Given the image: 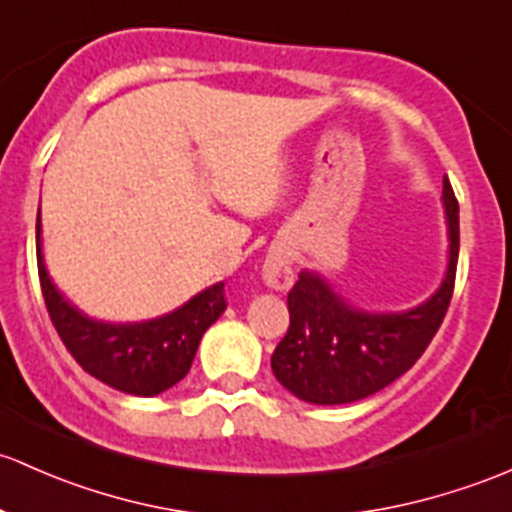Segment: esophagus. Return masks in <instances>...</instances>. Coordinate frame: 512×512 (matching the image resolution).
<instances>
[{
  "label": "esophagus",
  "mask_w": 512,
  "mask_h": 512,
  "mask_svg": "<svg viewBox=\"0 0 512 512\" xmlns=\"http://www.w3.org/2000/svg\"><path fill=\"white\" fill-rule=\"evenodd\" d=\"M262 279H265L267 287L272 289H289L294 284V270L292 260H289L287 247H272L265 257V265H262Z\"/></svg>",
  "instance_id": "34e87169"
}]
</instances>
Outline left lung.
Listing matches in <instances>:
<instances>
[{
	"mask_svg": "<svg viewBox=\"0 0 512 512\" xmlns=\"http://www.w3.org/2000/svg\"><path fill=\"white\" fill-rule=\"evenodd\" d=\"M449 257L437 292L412 309L368 311L348 301L324 274L301 270L287 297L289 331L272 353V373L311 405H348L375 395L417 363L439 331L459 262V203L444 176Z\"/></svg>",
	"mask_w": 512,
	"mask_h": 512,
	"instance_id": "left-lung-1",
	"label": "left lung"
}]
</instances>
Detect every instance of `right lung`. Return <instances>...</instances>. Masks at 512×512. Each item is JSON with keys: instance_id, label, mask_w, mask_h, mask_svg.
Returning <instances> with one entry per match:
<instances>
[{"instance_id": "obj_1", "label": "right lung", "mask_w": 512, "mask_h": 512, "mask_svg": "<svg viewBox=\"0 0 512 512\" xmlns=\"http://www.w3.org/2000/svg\"><path fill=\"white\" fill-rule=\"evenodd\" d=\"M36 260L48 316L61 341L85 373L127 395L154 397L184 380L203 333L225 311L223 282H218L157 319L120 324L93 319L53 284L43 262L41 218L36 220Z\"/></svg>"}]
</instances>
